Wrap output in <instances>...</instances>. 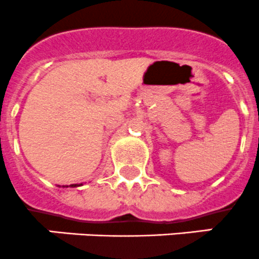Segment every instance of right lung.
<instances>
[{"instance_id":"1","label":"right lung","mask_w":259,"mask_h":259,"mask_svg":"<svg viewBox=\"0 0 259 259\" xmlns=\"http://www.w3.org/2000/svg\"><path fill=\"white\" fill-rule=\"evenodd\" d=\"M71 186H76V185H71Z\"/></svg>"}]
</instances>
